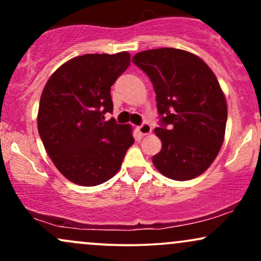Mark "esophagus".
Masks as SVG:
<instances>
[{"label": "esophagus", "mask_w": 261, "mask_h": 261, "mask_svg": "<svg viewBox=\"0 0 261 261\" xmlns=\"http://www.w3.org/2000/svg\"><path fill=\"white\" fill-rule=\"evenodd\" d=\"M137 131H139L141 135H143V136H145V135H149L152 133V127H151V125L147 124V122H145V124H142L141 126L137 127Z\"/></svg>", "instance_id": "obj_1"}]
</instances>
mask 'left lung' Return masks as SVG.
I'll return each instance as SVG.
<instances>
[{"mask_svg":"<svg viewBox=\"0 0 261 261\" xmlns=\"http://www.w3.org/2000/svg\"><path fill=\"white\" fill-rule=\"evenodd\" d=\"M133 61L153 83L162 115V127L154 128L162 141L154 167L173 180L201 175L226 133L227 101L215 73L195 54L174 47L137 53Z\"/></svg>","mask_w":261,"mask_h":261,"instance_id":"8db88e82","label":"left lung"}]
</instances>
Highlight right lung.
<instances>
[{"instance_id": "obj_1", "label": "right lung", "mask_w": 261, "mask_h": 261, "mask_svg": "<svg viewBox=\"0 0 261 261\" xmlns=\"http://www.w3.org/2000/svg\"><path fill=\"white\" fill-rule=\"evenodd\" d=\"M130 65V54H86L62 64L47 80L38 131L59 172L74 184L95 187L120 169L134 145L133 126L114 119L110 87Z\"/></svg>"}]
</instances>
